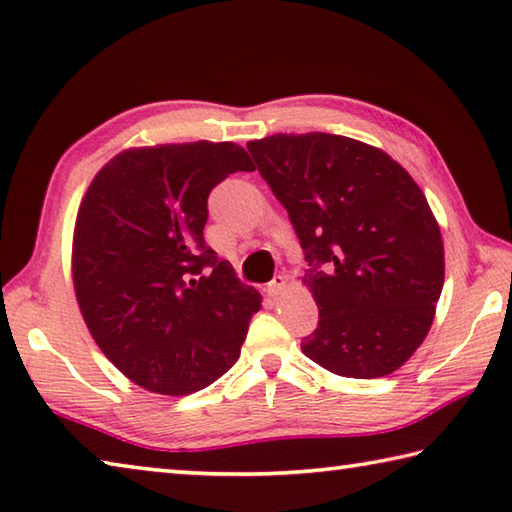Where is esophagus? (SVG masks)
I'll use <instances>...</instances> for the list:
<instances>
[{
    "mask_svg": "<svg viewBox=\"0 0 512 512\" xmlns=\"http://www.w3.org/2000/svg\"><path fill=\"white\" fill-rule=\"evenodd\" d=\"M286 282H288V277L286 275H275L273 277V282L271 284H268V288H266V291H268V295H271V297H277V295H282L284 291H286Z\"/></svg>",
    "mask_w": 512,
    "mask_h": 512,
    "instance_id": "obj_1",
    "label": "esophagus"
}]
</instances>
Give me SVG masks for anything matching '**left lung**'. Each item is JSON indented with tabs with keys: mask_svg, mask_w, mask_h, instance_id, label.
I'll return each mask as SVG.
<instances>
[{
	"mask_svg": "<svg viewBox=\"0 0 512 512\" xmlns=\"http://www.w3.org/2000/svg\"><path fill=\"white\" fill-rule=\"evenodd\" d=\"M300 237L320 320L302 351L331 374H394L423 345L445 277L439 221L387 152L338 134L250 141Z\"/></svg>",
	"mask_w": 512,
	"mask_h": 512,
	"instance_id": "8db88e82",
	"label": "left lung"
}]
</instances>
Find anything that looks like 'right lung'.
Instances as JSON below:
<instances>
[{
    "label": "right lung",
    "mask_w": 512,
    "mask_h": 512,
    "mask_svg": "<svg viewBox=\"0 0 512 512\" xmlns=\"http://www.w3.org/2000/svg\"><path fill=\"white\" fill-rule=\"evenodd\" d=\"M237 143L129 147L89 183L71 246L91 338L147 392L188 396L239 358L262 295L206 246L208 194L253 172Z\"/></svg>",
    "instance_id": "add662e5"
}]
</instances>
